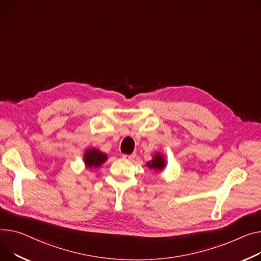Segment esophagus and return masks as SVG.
<instances>
[{"label": "esophagus", "instance_id": "esophagus-1", "mask_svg": "<svg viewBox=\"0 0 261 261\" xmlns=\"http://www.w3.org/2000/svg\"><path fill=\"white\" fill-rule=\"evenodd\" d=\"M135 156H136L135 153H132V154H124V155H123V159H124L125 161H133V160L135 159Z\"/></svg>", "mask_w": 261, "mask_h": 261}]
</instances>
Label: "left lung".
Segmentation results:
<instances>
[{"mask_svg": "<svg viewBox=\"0 0 261 261\" xmlns=\"http://www.w3.org/2000/svg\"><path fill=\"white\" fill-rule=\"evenodd\" d=\"M149 169L155 170V171H162L166 166V161L164 159V155L161 153H155L151 162H148L146 164Z\"/></svg>", "mask_w": 261, "mask_h": 261, "instance_id": "left-lung-1", "label": "left lung"}]
</instances>
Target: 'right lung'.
Returning <instances> with one entry per match:
<instances>
[{
    "label": "right lung",
    "instance_id": "add662e5",
    "mask_svg": "<svg viewBox=\"0 0 261 261\" xmlns=\"http://www.w3.org/2000/svg\"><path fill=\"white\" fill-rule=\"evenodd\" d=\"M108 159L107 154L100 152L99 150L92 148L88 149L84 154V162L87 168L96 169L99 168Z\"/></svg>",
    "mask_w": 261,
    "mask_h": 261
}]
</instances>
